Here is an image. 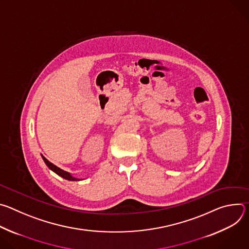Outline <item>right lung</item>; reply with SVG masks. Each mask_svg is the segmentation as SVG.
I'll use <instances>...</instances> for the list:
<instances>
[{
    "label": "right lung",
    "instance_id": "right-lung-1",
    "mask_svg": "<svg viewBox=\"0 0 249 249\" xmlns=\"http://www.w3.org/2000/svg\"><path fill=\"white\" fill-rule=\"evenodd\" d=\"M42 159H43V160H44V162L46 163V165L51 169V170H53L55 173H57L58 175H60L61 177H63V178H65V179H67V180H72V181H77V180H80L79 178H75V177H73L72 175H71L69 172H67V171H64L63 169H61V168H59L58 166H56L55 164H53L52 162H50L48 160H46L44 157H42Z\"/></svg>",
    "mask_w": 249,
    "mask_h": 249
}]
</instances>
